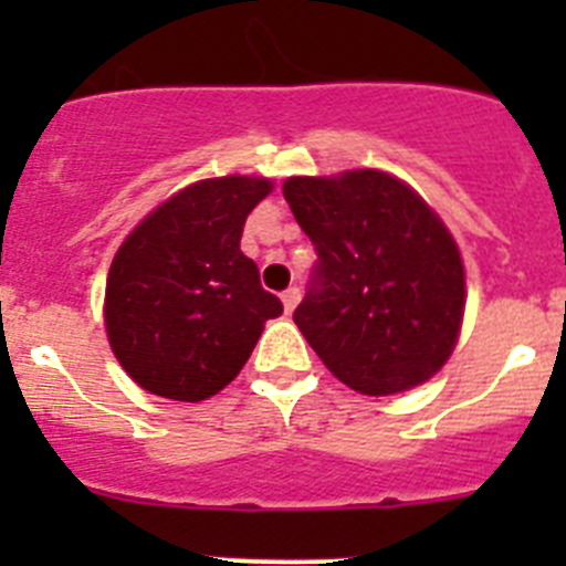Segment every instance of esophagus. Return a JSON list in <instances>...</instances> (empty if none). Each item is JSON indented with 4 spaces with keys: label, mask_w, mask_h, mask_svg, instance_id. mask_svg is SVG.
<instances>
[{
    "label": "esophagus",
    "mask_w": 566,
    "mask_h": 566,
    "mask_svg": "<svg viewBox=\"0 0 566 566\" xmlns=\"http://www.w3.org/2000/svg\"><path fill=\"white\" fill-rule=\"evenodd\" d=\"M280 300H283V308H286V314H292L300 303V289L297 286L286 289V292L280 294Z\"/></svg>",
    "instance_id": "34e87169"
}]
</instances>
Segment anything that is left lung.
Instances as JSON below:
<instances>
[{
  "label": "left lung",
  "instance_id": "left-lung-1",
  "mask_svg": "<svg viewBox=\"0 0 566 566\" xmlns=\"http://www.w3.org/2000/svg\"><path fill=\"white\" fill-rule=\"evenodd\" d=\"M317 252L294 323L328 371L368 397L408 391L451 357L464 314L457 240L394 175L283 184Z\"/></svg>",
  "mask_w": 566,
  "mask_h": 566
}]
</instances>
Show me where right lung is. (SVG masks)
Instances as JSON below:
<instances>
[{
  "label": "right lung",
  "mask_w": 566,
  "mask_h": 566,
  "mask_svg": "<svg viewBox=\"0 0 566 566\" xmlns=\"http://www.w3.org/2000/svg\"><path fill=\"white\" fill-rule=\"evenodd\" d=\"M272 181L227 175L172 195L115 252L104 294L109 348L144 391L201 402L247 365L283 303L240 252Z\"/></svg>",
  "instance_id": "1"
}]
</instances>
